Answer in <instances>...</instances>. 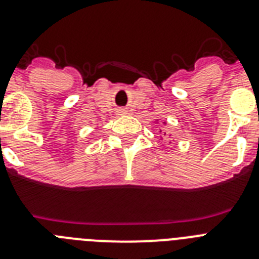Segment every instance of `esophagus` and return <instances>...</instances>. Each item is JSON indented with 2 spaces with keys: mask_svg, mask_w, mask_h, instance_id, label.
<instances>
[{
  "mask_svg": "<svg viewBox=\"0 0 259 259\" xmlns=\"http://www.w3.org/2000/svg\"><path fill=\"white\" fill-rule=\"evenodd\" d=\"M116 113H118V115H123V114H125V110L124 109H119Z\"/></svg>",
  "mask_w": 259,
  "mask_h": 259,
  "instance_id": "1",
  "label": "esophagus"
}]
</instances>
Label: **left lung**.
Masks as SVG:
<instances>
[{"label":"left lung","mask_w":259,"mask_h":259,"mask_svg":"<svg viewBox=\"0 0 259 259\" xmlns=\"http://www.w3.org/2000/svg\"><path fill=\"white\" fill-rule=\"evenodd\" d=\"M158 122H159V120H158V119H155V120H154V123H158ZM162 124H167V122H166V120H162ZM159 132H161V134H163V135H166V132H164L163 131V130H161V131H159ZM168 136H170V134H168Z\"/></svg>","instance_id":"obj_1"}]
</instances>
